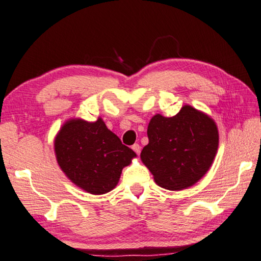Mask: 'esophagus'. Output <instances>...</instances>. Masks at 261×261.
Segmentation results:
<instances>
[{"label":"esophagus","instance_id":"1","mask_svg":"<svg viewBox=\"0 0 261 261\" xmlns=\"http://www.w3.org/2000/svg\"><path fill=\"white\" fill-rule=\"evenodd\" d=\"M132 149H134L137 154H140V150H141V147L139 144H135L134 146H132Z\"/></svg>","mask_w":261,"mask_h":261}]
</instances>
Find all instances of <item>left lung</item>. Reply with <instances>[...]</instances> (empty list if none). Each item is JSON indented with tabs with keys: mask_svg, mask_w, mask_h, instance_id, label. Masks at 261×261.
Here are the masks:
<instances>
[{
	"mask_svg": "<svg viewBox=\"0 0 261 261\" xmlns=\"http://www.w3.org/2000/svg\"><path fill=\"white\" fill-rule=\"evenodd\" d=\"M147 136L141 161L155 182L169 191L191 187L204 176L219 143L215 121L188 105L172 117H151Z\"/></svg>",
	"mask_w": 261,
	"mask_h": 261,
	"instance_id": "8db88e82",
	"label": "left lung"
}]
</instances>
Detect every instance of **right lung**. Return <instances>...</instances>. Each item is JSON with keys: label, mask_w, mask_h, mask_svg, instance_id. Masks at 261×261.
<instances>
[{"label": "right lung", "mask_w": 261, "mask_h": 261, "mask_svg": "<svg viewBox=\"0 0 261 261\" xmlns=\"http://www.w3.org/2000/svg\"><path fill=\"white\" fill-rule=\"evenodd\" d=\"M55 151L66 176L93 195L111 192L122 169L136 158L100 117L96 122L81 118L66 122L55 139Z\"/></svg>", "instance_id": "obj_1"}]
</instances>
